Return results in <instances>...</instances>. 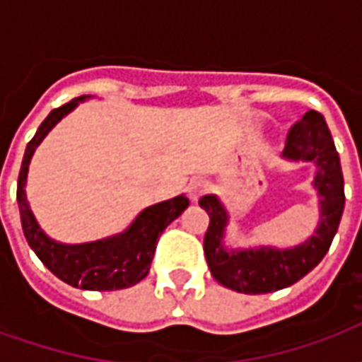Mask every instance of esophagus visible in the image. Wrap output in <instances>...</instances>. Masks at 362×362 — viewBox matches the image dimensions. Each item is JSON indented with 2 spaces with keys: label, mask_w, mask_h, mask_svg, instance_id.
Wrapping results in <instances>:
<instances>
[{
  "label": "esophagus",
  "mask_w": 362,
  "mask_h": 362,
  "mask_svg": "<svg viewBox=\"0 0 362 362\" xmlns=\"http://www.w3.org/2000/svg\"><path fill=\"white\" fill-rule=\"evenodd\" d=\"M207 192V182L204 178H192L188 184V194L192 202H197Z\"/></svg>",
  "instance_id": "1"
}]
</instances>
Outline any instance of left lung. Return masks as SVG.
Masks as SVG:
<instances>
[{"mask_svg": "<svg viewBox=\"0 0 362 362\" xmlns=\"http://www.w3.org/2000/svg\"><path fill=\"white\" fill-rule=\"evenodd\" d=\"M281 157L288 163H312L316 166L312 188L318 194L320 219L314 233L300 244L288 248L272 244L228 248L225 236L230 213L215 194L199 199V205L209 215L204 250L211 275L223 287L244 295L273 293L303 279L326 256L341 221L345 207L341 165L322 114L308 110L291 127Z\"/></svg>", "mask_w": 362, "mask_h": 362, "instance_id": "1", "label": "left lung"}]
</instances>
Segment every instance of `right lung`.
I'll use <instances>...</instances> for the list:
<instances>
[{"label":"right lung","mask_w":362,"mask_h":362,"mask_svg":"<svg viewBox=\"0 0 362 362\" xmlns=\"http://www.w3.org/2000/svg\"><path fill=\"white\" fill-rule=\"evenodd\" d=\"M89 98L90 96H77L71 103L52 110L48 118L40 124L35 137L28 141L23 157L19 182H17V204H19L23 233L27 236L28 246L58 279L85 291H116V288L132 287L147 277L157 248V238L174 219L180 217L189 202L188 197L180 194L149 205L132 221V225L126 230L93 243H58L44 233V228L38 225L35 213L30 209L27 189H25L30 158L35 155L36 147L50 134L59 119L66 118L69 112L79 106V103H85Z\"/></svg>","instance_id":"obj_1"}]
</instances>
